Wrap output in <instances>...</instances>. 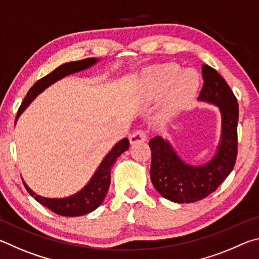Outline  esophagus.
Segmentation results:
<instances>
[{
    "label": "esophagus",
    "mask_w": 259,
    "mask_h": 259,
    "mask_svg": "<svg viewBox=\"0 0 259 259\" xmlns=\"http://www.w3.org/2000/svg\"><path fill=\"white\" fill-rule=\"evenodd\" d=\"M147 139V136L145 134V131L143 130H137L135 131V133L130 136V144H137V143H142V142H145Z\"/></svg>",
    "instance_id": "1"
}]
</instances>
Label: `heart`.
<instances>
[{"mask_svg": "<svg viewBox=\"0 0 259 259\" xmlns=\"http://www.w3.org/2000/svg\"><path fill=\"white\" fill-rule=\"evenodd\" d=\"M170 84L172 85L168 94L166 105L169 108H175L196 90L199 84V75L192 69L182 73V68L177 65H165L148 82V93L155 95Z\"/></svg>", "mask_w": 259, "mask_h": 259, "instance_id": "b5f03b06", "label": "heart"}]
</instances>
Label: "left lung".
I'll list each match as a JSON object with an SVG mask.
<instances>
[{"mask_svg":"<svg viewBox=\"0 0 259 259\" xmlns=\"http://www.w3.org/2000/svg\"><path fill=\"white\" fill-rule=\"evenodd\" d=\"M203 87L199 100L216 105L222 114V137L214 156L202 165L184 162L168 140H150L151 181L155 190L172 202H196L217 190L234 168L238 155L239 105L226 81L216 69L203 65Z\"/></svg>","mask_w":259,"mask_h":259,"instance_id":"left-lung-1","label":"left lung"}]
</instances>
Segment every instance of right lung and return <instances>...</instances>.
<instances>
[{"instance_id": "right-lung-1", "label": "right lung", "mask_w": 259, "mask_h": 259, "mask_svg": "<svg viewBox=\"0 0 259 259\" xmlns=\"http://www.w3.org/2000/svg\"><path fill=\"white\" fill-rule=\"evenodd\" d=\"M97 61L98 59L96 58H87L63 64L60 65L59 67H57L55 71H52L50 74H48L45 77H42L38 81H36V83L30 88L27 95H26L23 103H21L18 109V113H17L16 121L19 117L20 114L25 111V108L32 103V100L36 97L38 94H41L46 88L51 85L52 83H55L56 81L60 80V78H63L64 76L69 75V74L80 72L88 67L93 66V65L97 63ZM128 148L129 140L126 138L120 140V142L112 148L111 152L104 157L103 162L98 166V169L96 170V172L93 178L90 179V182L88 183L80 192H77L76 194L74 195L68 196V198H43V196L35 194V193L26 185V183L24 181L23 183L26 190H27V192L37 201V202H40L55 213L66 217L82 216V214L94 211L95 209H97L99 205L102 204L105 196H106L109 184H111L112 165L114 164V162H115L117 157H119L122 153L128 150Z\"/></svg>"}]
</instances>
